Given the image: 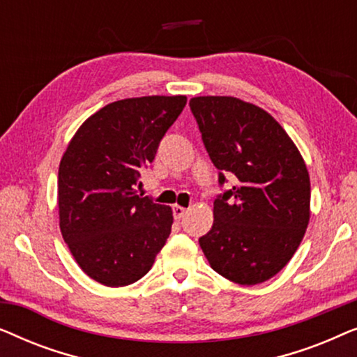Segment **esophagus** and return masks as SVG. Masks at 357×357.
Masks as SVG:
<instances>
[{
    "instance_id": "34e87169",
    "label": "esophagus",
    "mask_w": 357,
    "mask_h": 357,
    "mask_svg": "<svg viewBox=\"0 0 357 357\" xmlns=\"http://www.w3.org/2000/svg\"><path fill=\"white\" fill-rule=\"evenodd\" d=\"M172 211H174V218L177 219V221L183 219L185 214H187V209H185L183 206H178V204H175V206L172 208Z\"/></svg>"
}]
</instances>
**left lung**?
<instances>
[{
  "instance_id": "1",
  "label": "left lung",
  "mask_w": 357,
  "mask_h": 357,
  "mask_svg": "<svg viewBox=\"0 0 357 357\" xmlns=\"http://www.w3.org/2000/svg\"><path fill=\"white\" fill-rule=\"evenodd\" d=\"M204 148L219 170L237 178L214 199V222L199 247L229 281L260 284L280 273L304 238L310 178L299 149L260 107L236 97H193Z\"/></svg>"
}]
</instances>
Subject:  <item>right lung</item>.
<instances>
[{"label": "right lung", "mask_w": 357, "mask_h": 357, "mask_svg": "<svg viewBox=\"0 0 357 357\" xmlns=\"http://www.w3.org/2000/svg\"><path fill=\"white\" fill-rule=\"evenodd\" d=\"M185 104V96L112 102L79 126L63 154L61 236L81 270L100 284L141 280L165 245L172 209L141 198L136 187Z\"/></svg>", "instance_id": "add662e5"}]
</instances>
